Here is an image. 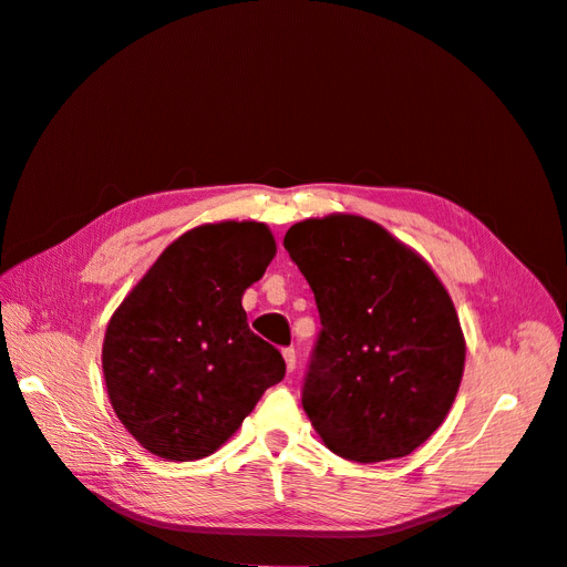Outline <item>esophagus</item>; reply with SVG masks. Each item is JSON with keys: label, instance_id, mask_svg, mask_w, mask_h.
Listing matches in <instances>:
<instances>
[{"label": "esophagus", "instance_id": "1", "mask_svg": "<svg viewBox=\"0 0 567 567\" xmlns=\"http://www.w3.org/2000/svg\"><path fill=\"white\" fill-rule=\"evenodd\" d=\"M284 359H286V369H288V373H293V371H296V362H298L296 348H284Z\"/></svg>", "mask_w": 567, "mask_h": 567}]
</instances>
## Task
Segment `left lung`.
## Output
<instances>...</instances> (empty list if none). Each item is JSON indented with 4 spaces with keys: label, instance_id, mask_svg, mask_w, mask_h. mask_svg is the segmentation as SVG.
Masks as SVG:
<instances>
[{
    "label": "left lung",
    "instance_id": "left-lung-1",
    "mask_svg": "<svg viewBox=\"0 0 567 567\" xmlns=\"http://www.w3.org/2000/svg\"><path fill=\"white\" fill-rule=\"evenodd\" d=\"M284 248L321 321L302 383L315 431L359 463L411 454L442 425L463 375L466 342L450 293L364 217L298 221Z\"/></svg>",
    "mask_w": 567,
    "mask_h": 567
}]
</instances>
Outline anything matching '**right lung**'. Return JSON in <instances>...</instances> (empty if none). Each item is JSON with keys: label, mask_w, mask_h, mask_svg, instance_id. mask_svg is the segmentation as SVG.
<instances>
[{"label": "right lung", "mask_w": 567, "mask_h": 567, "mask_svg": "<svg viewBox=\"0 0 567 567\" xmlns=\"http://www.w3.org/2000/svg\"><path fill=\"white\" fill-rule=\"evenodd\" d=\"M274 252L260 221L196 227L163 250L111 317L101 352L109 398L151 454H213L284 381L281 352L250 331L241 305Z\"/></svg>", "instance_id": "add662e5"}]
</instances>
